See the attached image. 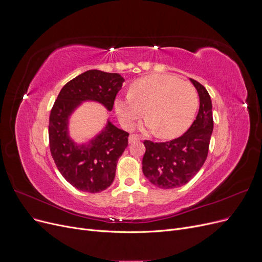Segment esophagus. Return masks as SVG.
<instances>
[{"label": "esophagus", "mask_w": 262, "mask_h": 262, "mask_svg": "<svg viewBox=\"0 0 262 262\" xmlns=\"http://www.w3.org/2000/svg\"><path fill=\"white\" fill-rule=\"evenodd\" d=\"M140 140H141L140 137L136 136V134H131V136L129 137V143H134V142L140 141Z\"/></svg>", "instance_id": "34e87169"}]
</instances>
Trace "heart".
Instances as JSON below:
<instances>
[{
	"label": "heart",
	"instance_id": "obj_1",
	"mask_svg": "<svg viewBox=\"0 0 262 262\" xmlns=\"http://www.w3.org/2000/svg\"><path fill=\"white\" fill-rule=\"evenodd\" d=\"M198 107L199 96L194 87L169 74L141 77L131 84L128 97L115 100L117 117L125 129H132L145 114L146 128L161 139H172L186 132Z\"/></svg>",
	"mask_w": 262,
	"mask_h": 262
}]
</instances>
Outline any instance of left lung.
Wrapping results in <instances>:
<instances>
[{
    "mask_svg": "<svg viewBox=\"0 0 262 262\" xmlns=\"http://www.w3.org/2000/svg\"><path fill=\"white\" fill-rule=\"evenodd\" d=\"M200 98L195 120L181 137L168 142L145 140L142 161L144 176L161 189L186 185L201 169L209 153L213 116L211 97L205 87L190 78Z\"/></svg>",
    "mask_w": 262,
    "mask_h": 262,
    "instance_id": "obj_1",
    "label": "left lung"
}]
</instances>
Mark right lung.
Listing matches in <instances>:
<instances>
[{"label":"right lung","mask_w":262,"mask_h":262,"mask_svg":"<svg viewBox=\"0 0 262 262\" xmlns=\"http://www.w3.org/2000/svg\"><path fill=\"white\" fill-rule=\"evenodd\" d=\"M124 78L118 73L90 70L68 82L55 99L49 117V146L61 175L77 190L97 193L113 184L119 157L128 146L129 133L108 122L89 145H76L68 137V118L83 100H96L112 110Z\"/></svg>","instance_id":"obj_1"}]
</instances>
